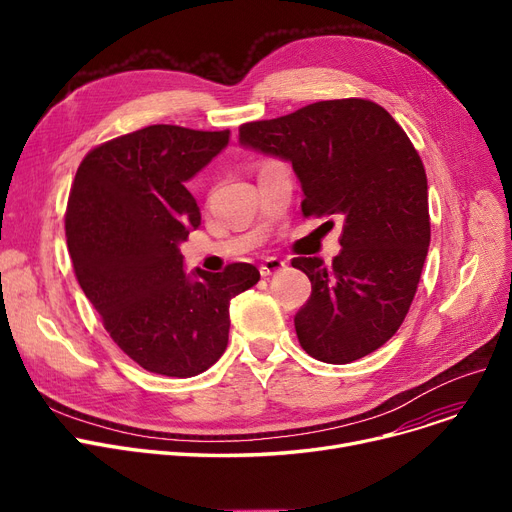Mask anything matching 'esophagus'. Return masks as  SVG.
Here are the masks:
<instances>
[{
  "label": "esophagus",
  "instance_id": "1",
  "mask_svg": "<svg viewBox=\"0 0 512 512\" xmlns=\"http://www.w3.org/2000/svg\"><path fill=\"white\" fill-rule=\"evenodd\" d=\"M282 270H286V263H284L282 259H278V257H270V259H265V261L261 263L259 274H261L263 278H267V276H274V274H278V272H282Z\"/></svg>",
  "mask_w": 512,
  "mask_h": 512
}]
</instances>
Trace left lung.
I'll return each instance as SVG.
<instances>
[{
    "instance_id": "8db88e82",
    "label": "left lung",
    "mask_w": 512,
    "mask_h": 512,
    "mask_svg": "<svg viewBox=\"0 0 512 512\" xmlns=\"http://www.w3.org/2000/svg\"><path fill=\"white\" fill-rule=\"evenodd\" d=\"M240 143L292 164L305 218L342 220L332 265L294 257L311 297L294 315L301 346L344 365L388 342L405 321L429 247L427 176L407 132L369 99H330L240 126Z\"/></svg>"
}]
</instances>
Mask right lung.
<instances>
[{
  "label": "right lung",
  "mask_w": 512,
  "mask_h": 512,
  "mask_svg": "<svg viewBox=\"0 0 512 512\" xmlns=\"http://www.w3.org/2000/svg\"><path fill=\"white\" fill-rule=\"evenodd\" d=\"M228 141L230 130L153 124L91 149L70 188L66 242L80 288L120 351L168 378L224 355L230 301L259 282L251 263L188 276L178 249L201 224L184 184Z\"/></svg>",
  "instance_id": "1"
}]
</instances>
